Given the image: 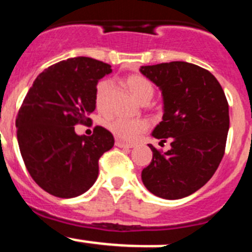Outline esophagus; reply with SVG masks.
Instances as JSON below:
<instances>
[{"mask_svg":"<svg viewBox=\"0 0 252 252\" xmlns=\"http://www.w3.org/2000/svg\"><path fill=\"white\" fill-rule=\"evenodd\" d=\"M116 146H118V148H124V149L134 148L133 144H126V143H124V141H121V140L116 141Z\"/></svg>","mask_w":252,"mask_h":252,"instance_id":"34e87169","label":"esophagus"}]
</instances>
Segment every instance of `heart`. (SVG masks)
I'll return each instance as SVG.
<instances>
[{
  "instance_id": "b5f03b06",
  "label": "heart",
  "mask_w": 252,
  "mask_h": 252,
  "mask_svg": "<svg viewBox=\"0 0 252 252\" xmlns=\"http://www.w3.org/2000/svg\"><path fill=\"white\" fill-rule=\"evenodd\" d=\"M130 94L138 99L139 102L150 101L154 96V86L148 79L140 75H133L126 79ZM113 84L109 80H102L97 84L94 90V102L99 111H104L108 104L109 94H111ZM107 128L116 138L123 141H135L140 136L143 131L148 129V123L141 119H128V118H113L108 121Z\"/></svg>"
}]
</instances>
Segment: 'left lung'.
I'll use <instances>...</instances> for the list:
<instances>
[{"instance_id": "1", "label": "left lung", "mask_w": 252, "mask_h": 252, "mask_svg": "<svg viewBox=\"0 0 252 252\" xmlns=\"http://www.w3.org/2000/svg\"><path fill=\"white\" fill-rule=\"evenodd\" d=\"M160 89L162 121L151 135L171 140L161 154L151 144L150 165L141 172L148 191L163 199H180L203 187L218 168L229 130V106L218 80L185 61L141 66Z\"/></svg>"}]
</instances>
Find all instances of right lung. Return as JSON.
Masks as SVG:
<instances>
[{"instance_id": "obj_1", "label": "right lung", "mask_w": 252, "mask_h": 252, "mask_svg": "<svg viewBox=\"0 0 252 252\" xmlns=\"http://www.w3.org/2000/svg\"><path fill=\"white\" fill-rule=\"evenodd\" d=\"M111 65L86 56L67 59L38 75L16 119L17 139L26 167L45 192L60 198L81 196L98 177V160L114 145L107 129L91 136L75 126L89 124L96 108L94 90Z\"/></svg>"}]
</instances>
